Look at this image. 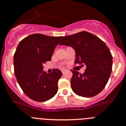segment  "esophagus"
<instances>
[{
    "mask_svg": "<svg viewBox=\"0 0 126 126\" xmlns=\"http://www.w3.org/2000/svg\"><path fill=\"white\" fill-rule=\"evenodd\" d=\"M67 70L66 69H61V71H62V74H64V73H65V71H66Z\"/></svg>",
    "mask_w": 126,
    "mask_h": 126,
    "instance_id": "1",
    "label": "esophagus"
}]
</instances>
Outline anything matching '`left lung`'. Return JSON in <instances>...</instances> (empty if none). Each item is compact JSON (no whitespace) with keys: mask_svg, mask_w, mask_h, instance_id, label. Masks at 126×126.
<instances>
[{"mask_svg":"<svg viewBox=\"0 0 126 126\" xmlns=\"http://www.w3.org/2000/svg\"><path fill=\"white\" fill-rule=\"evenodd\" d=\"M59 45L74 48L75 64L86 65L83 74L71 71V85L74 93L87 98L100 93L109 81L112 68V54L105 43L94 34L82 32L64 36Z\"/></svg>","mask_w":126,"mask_h":126,"instance_id":"8db88e82","label":"left lung"}]
</instances>
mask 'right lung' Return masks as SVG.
<instances>
[{"instance_id":"1","label":"right lung","mask_w":126,"mask_h":126,"mask_svg":"<svg viewBox=\"0 0 126 126\" xmlns=\"http://www.w3.org/2000/svg\"><path fill=\"white\" fill-rule=\"evenodd\" d=\"M62 36H48L42 34H31L19 43L14 55V67L18 84L30 98L45 102L55 96L58 81L62 72L58 69L47 73L43 64L50 61L57 45Z\"/></svg>"}]
</instances>
